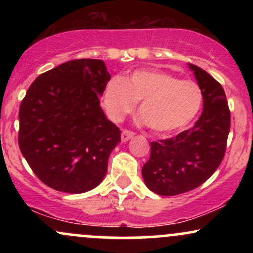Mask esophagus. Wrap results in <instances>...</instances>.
I'll return each mask as SVG.
<instances>
[{"mask_svg": "<svg viewBox=\"0 0 253 253\" xmlns=\"http://www.w3.org/2000/svg\"><path fill=\"white\" fill-rule=\"evenodd\" d=\"M133 135H134V133H133L132 130H129V129H124L123 133H121V140H123V141L129 140L130 138H133Z\"/></svg>", "mask_w": 253, "mask_h": 253, "instance_id": "obj_1", "label": "esophagus"}]
</instances>
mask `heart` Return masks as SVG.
<instances>
[{"label": "heart", "instance_id": "b5f03b06", "mask_svg": "<svg viewBox=\"0 0 253 253\" xmlns=\"http://www.w3.org/2000/svg\"><path fill=\"white\" fill-rule=\"evenodd\" d=\"M140 102L139 113L151 129L172 133L195 119L203 102L201 86L164 71L139 70L127 81L114 77L107 84L103 104L113 121H120Z\"/></svg>", "mask_w": 253, "mask_h": 253}]
</instances>
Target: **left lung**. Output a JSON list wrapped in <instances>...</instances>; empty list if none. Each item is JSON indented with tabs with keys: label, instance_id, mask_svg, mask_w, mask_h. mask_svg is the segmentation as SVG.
<instances>
[{
	"label": "left lung",
	"instance_id": "8db88e82",
	"mask_svg": "<svg viewBox=\"0 0 253 253\" xmlns=\"http://www.w3.org/2000/svg\"><path fill=\"white\" fill-rule=\"evenodd\" d=\"M203 94V110L195 126L176 136L151 143L144 164L147 188L162 196H173L200 187L215 172L226 152L231 127L225 91L215 78L189 64Z\"/></svg>",
	"mask_w": 253,
	"mask_h": 253
}]
</instances>
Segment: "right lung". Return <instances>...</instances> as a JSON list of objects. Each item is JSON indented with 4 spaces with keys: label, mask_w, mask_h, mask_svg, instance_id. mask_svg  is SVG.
<instances>
[{
    "label": "right lung",
    "mask_w": 253,
    "mask_h": 253,
    "mask_svg": "<svg viewBox=\"0 0 253 253\" xmlns=\"http://www.w3.org/2000/svg\"><path fill=\"white\" fill-rule=\"evenodd\" d=\"M109 80L103 60H70L38 76L21 101L20 151L52 189L85 193L106 175L121 139L100 106Z\"/></svg>",
    "instance_id": "right-lung-1"
}]
</instances>
